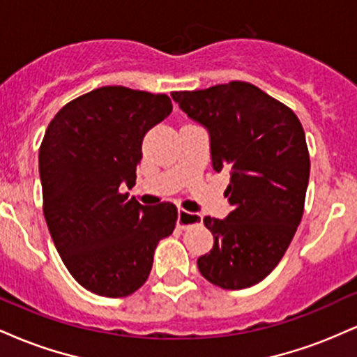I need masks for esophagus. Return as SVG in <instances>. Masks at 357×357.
<instances>
[{
	"mask_svg": "<svg viewBox=\"0 0 357 357\" xmlns=\"http://www.w3.org/2000/svg\"><path fill=\"white\" fill-rule=\"evenodd\" d=\"M202 215L199 213H191L186 210H178V227L186 230V228L195 227V225L202 223Z\"/></svg>",
	"mask_w": 357,
	"mask_h": 357,
	"instance_id": "34e87169",
	"label": "esophagus"
}]
</instances>
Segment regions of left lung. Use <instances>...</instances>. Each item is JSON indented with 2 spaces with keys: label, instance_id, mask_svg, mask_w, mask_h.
<instances>
[{
  "label": "left lung",
  "instance_id": "obj_1",
  "mask_svg": "<svg viewBox=\"0 0 357 357\" xmlns=\"http://www.w3.org/2000/svg\"><path fill=\"white\" fill-rule=\"evenodd\" d=\"M171 97L208 130L213 169L230 171L233 210L203 220L215 241L198 258L199 272L221 289L255 285L282 260L304 213L310 159L301 121L247 82Z\"/></svg>",
  "mask_w": 357,
  "mask_h": 357
}]
</instances>
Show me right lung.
Masks as SVG:
<instances>
[{
  "label": "right lung",
  "instance_id": "obj_1",
  "mask_svg": "<svg viewBox=\"0 0 357 357\" xmlns=\"http://www.w3.org/2000/svg\"><path fill=\"white\" fill-rule=\"evenodd\" d=\"M173 110L166 93L100 87L61 107L40 146L43 215L65 267L84 289L126 297L149 277L159 240L174 230L173 203L144 206L136 184L142 139Z\"/></svg>",
  "mask_w": 357,
  "mask_h": 357
}]
</instances>
